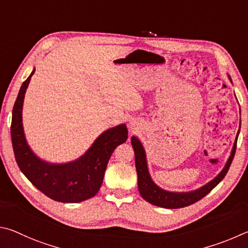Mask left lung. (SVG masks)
<instances>
[{
	"instance_id": "1",
	"label": "left lung",
	"mask_w": 248,
	"mask_h": 248,
	"mask_svg": "<svg viewBox=\"0 0 248 248\" xmlns=\"http://www.w3.org/2000/svg\"><path fill=\"white\" fill-rule=\"evenodd\" d=\"M229 79L231 80V77L230 76H229ZM238 133H240V131L237 132L231 155H230V157L228 159L227 163H225L224 168L222 169V171H221L214 180H211L209 183H207L206 185L202 186L201 188L192 190V192H182V193L169 192V190L159 187V186L155 183L149 174L144 147H142V144L137 137L133 136L131 141L134 148V153H135V166H136L137 177H138V189H140L141 197L144 198L146 202L153 203L155 206L168 208V209L183 208L186 206L193 205V203H195L196 202L201 201L202 198L205 197L207 194H209L211 190L224 179L225 174L228 173L230 166H231L232 163V160L234 158V155H235Z\"/></svg>"
}]
</instances>
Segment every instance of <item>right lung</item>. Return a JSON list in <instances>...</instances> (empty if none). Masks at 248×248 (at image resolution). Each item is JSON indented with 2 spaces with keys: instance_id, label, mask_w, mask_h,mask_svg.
<instances>
[{
  "instance_id": "1",
  "label": "right lung",
  "mask_w": 248,
  "mask_h": 248,
  "mask_svg": "<svg viewBox=\"0 0 248 248\" xmlns=\"http://www.w3.org/2000/svg\"><path fill=\"white\" fill-rule=\"evenodd\" d=\"M34 69L20 87L13 108L11 137L16 162L24 175L51 199L61 202H80L93 197L101 187L111 155L128 137L125 124L103 132L90 148L75 161L50 163L30 149L23 127V103Z\"/></svg>"
}]
</instances>
